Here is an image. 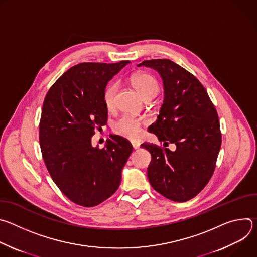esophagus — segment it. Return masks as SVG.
Here are the masks:
<instances>
[{"label": "esophagus", "instance_id": "esophagus-1", "mask_svg": "<svg viewBox=\"0 0 257 257\" xmlns=\"http://www.w3.org/2000/svg\"><path fill=\"white\" fill-rule=\"evenodd\" d=\"M132 146H133L134 150H138V149L140 148V143H138V142H132Z\"/></svg>", "mask_w": 257, "mask_h": 257}]
</instances>
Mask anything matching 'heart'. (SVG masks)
Returning a JSON list of instances; mask_svg holds the SVG:
<instances>
[{
    "label": "heart",
    "instance_id": "1",
    "mask_svg": "<svg viewBox=\"0 0 257 257\" xmlns=\"http://www.w3.org/2000/svg\"><path fill=\"white\" fill-rule=\"evenodd\" d=\"M131 84L138 93L146 100L154 97L159 91L158 81L149 73H135L130 78ZM119 89V83H109L103 90L102 99L106 109L113 111L116 106V96ZM114 132L130 140H136L141 132V123L139 120L130 116H123L114 125Z\"/></svg>",
    "mask_w": 257,
    "mask_h": 257
}]
</instances>
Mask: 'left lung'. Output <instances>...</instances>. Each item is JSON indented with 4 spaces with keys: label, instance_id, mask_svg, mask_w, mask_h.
Wrapping results in <instances>:
<instances>
[{
    "label": "left lung",
    "instance_id": "obj_1",
    "mask_svg": "<svg viewBox=\"0 0 257 257\" xmlns=\"http://www.w3.org/2000/svg\"><path fill=\"white\" fill-rule=\"evenodd\" d=\"M137 66L160 73L165 97L158 120L151 127L164 145L176 144L175 152L141 144L152 155L150 183L173 201H187L205 187L215 168L222 144L216 109L199 80L173 61L154 59Z\"/></svg>",
    "mask_w": 257,
    "mask_h": 257
}]
</instances>
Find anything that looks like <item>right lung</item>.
Returning <instances> with one entry per match:
<instances>
[{
	"instance_id": "obj_1",
	"label": "right lung",
	"mask_w": 257,
	"mask_h": 257,
	"mask_svg": "<svg viewBox=\"0 0 257 257\" xmlns=\"http://www.w3.org/2000/svg\"><path fill=\"white\" fill-rule=\"evenodd\" d=\"M129 63H80L46 95L40 122L42 155L55 184L78 205L91 207L111 197L132 153L131 143L118 135H111L101 150L91 145L94 130L107 120L103 90Z\"/></svg>"
}]
</instances>
